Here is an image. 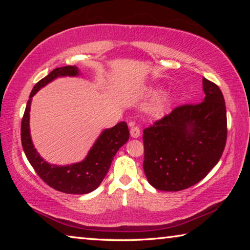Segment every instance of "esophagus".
Here are the masks:
<instances>
[{"label":"esophagus","mask_w":250,"mask_h":250,"mask_svg":"<svg viewBox=\"0 0 250 250\" xmlns=\"http://www.w3.org/2000/svg\"><path fill=\"white\" fill-rule=\"evenodd\" d=\"M140 128L139 126H135V125H131V129H130V134L132 138H139L140 137Z\"/></svg>","instance_id":"1"}]
</instances>
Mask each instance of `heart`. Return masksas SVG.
Wrapping results in <instances>:
<instances>
[{"label":"heart","instance_id":"b5f03b06","mask_svg":"<svg viewBox=\"0 0 250 250\" xmlns=\"http://www.w3.org/2000/svg\"><path fill=\"white\" fill-rule=\"evenodd\" d=\"M160 92H161L160 89H153V90H152V94L155 95V96L159 95ZM172 100H173V97L170 96V95L162 97V98L156 101V103L153 104V107L151 108V113H152V115L155 116V117H159L161 115H163V113L167 111V109L168 108V105L171 104Z\"/></svg>","mask_w":250,"mask_h":250}]
</instances>
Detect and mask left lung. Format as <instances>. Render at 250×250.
I'll return each instance as SVG.
<instances>
[{"instance_id": "left-lung-1", "label": "left lung", "mask_w": 250, "mask_h": 250, "mask_svg": "<svg viewBox=\"0 0 250 250\" xmlns=\"http://www.w3.org/2000/svg\"><path fill=\"white\" fill-rule=\"evenodd\" d=\"M205 98L183 104L143 131V170L160 191L195 185L218 163L227 139L225 100L217 84L203 78Z\"/></svg>"}]
</instances>
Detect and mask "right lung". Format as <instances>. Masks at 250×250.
<instances>
[{
    "label": "right lung",
    "instance_id": "1",
    "mask_svg": "<svg viewBox=\"0 0 250 250\" xmlns=\"http://www.w3.org/2000/svg\"><path fill=\"white\" fill-rule=\"evenodd\" d=\"M79 69L76 66L59 67L41 79L29 95L26 108L21 125V140L25 155L34 170L50 188L66 194H87L96 189L104 179L111 166L113 156L118 150L129 140L130 133L125 121L119 122L110 129L104 130L95 145L82 162L70 166H54L42 158L32 142L29 132V110L34 95L58 77L78 76Z\"/></svg>",
    "mask_w": 250,
    "mask_h": 250
}]
</instances>
